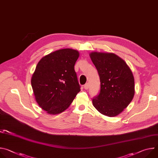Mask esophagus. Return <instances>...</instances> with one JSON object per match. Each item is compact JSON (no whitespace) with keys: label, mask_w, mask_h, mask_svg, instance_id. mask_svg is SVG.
Returning a JSON list of instances; mask_svg holds the SVG:
<instances>
[{"label":"esophagus","mask_w":158,"mask_h":158,"mask_svg":"<svg viewBox=\"0 0 158 158\" xmlns=\"http://www.w3.org/2000/svg\"><path fill=\"white\" fill-rule=\"evenodd\" d=\"M89 87V83H86L84 85V88L85 89H88Z\"/></svg>","instance_id":"34e87169"}]
</instances>
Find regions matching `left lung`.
Returning <instances> with one entry per match:
<instances>
[{"mask_svg":"<svg viewBox=\"0 0 158 158\" xmlns=\"http://www.w3.org/2000/svg\"><path fill=\"white\" fill-rule=\"evenodd\" d=\"M89 56L98 70L99 94L93 99L94 107L108 117L119 115L132 100L134 78L129 67L120 57L110 52H90Z\"/></svg>","mask_w":158,"mask_h":158,"instance_id":"8db88e82","label":"left lung"}]
</instances>
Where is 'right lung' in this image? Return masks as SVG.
Masks as SVG:
<instances>
[{"label": "right lung", "instance_id": "1", "mask_svg": "<svg viewBox=\"0 0 158 158\" xmlns=\"http://www.w3.org/2000/svg\"><path fill=\"white\" fill-rule=\"evenodd\" d=\"M79 52L62 49L44 56L37 63L31 78L35 99L50 114H58L69 107L80 92L74 71Z\"/></svg>", "mask_w": 158, "mask_h": 158}]
</instances>
